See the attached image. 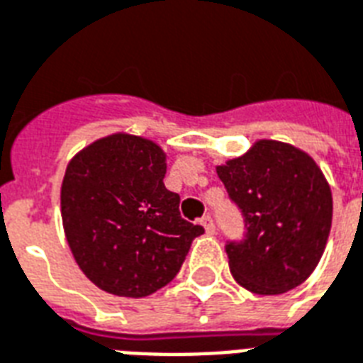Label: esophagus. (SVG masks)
Masks as SVG:
<instances>
[{"label": "esophagus", "mask_w": 363, "mask_h": 363, "mask_svg": "<svg viewBox=\"0 0 363 363\" xmlns=\"http://www.w3.org/2000/svg\"><path fill=\"white\" fill-rule=\"evenodd\" d=\"M201 225L204 227V231H206L208 235H213V233H216V225H213V220L210 216H202Z\"/></svg>", "instance_id": "obj_1"}]
</instances>
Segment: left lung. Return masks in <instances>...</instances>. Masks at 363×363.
<instances>
[{
    "label": "left lung",
    "mask_w": 363,
    "mask_h": 363,
    "mask_svg": "<svg viewBox=\"0 0 363 363\" xmlns=\"http://www.w3.org/2000/svg\"><path fill=\"white\" fill-rule=\"evenodd\" d=\"M216 172L246 227L244 240L225 246L233 278L259 296L305 282L324 254L333 216L330 184L313 157L289 143L257 140Z\"/></svg>",
    "instance_id": "left-lung-1"
}]
</instances>
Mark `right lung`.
Listing matches in <instances>:
<instances>
[{
  "mask_svg": "<svg viewBox=\"0 0 363 363\" xmlns=\"http://www.w3.org/2000/svg\"><path fill=\"white\" fill-rule=\"evenodd\" d=\"M167 153L147 138L117 132L86 145L62 179L66 240L98 288L145 297L182 269L204 229L179 216V195L164 187Z\"/></svg>",
  "mask_w": 363,
  "mask_h": 363,
  "instance_id": "right-lung-1",
  "label": "right lung"
}]
</instances>
